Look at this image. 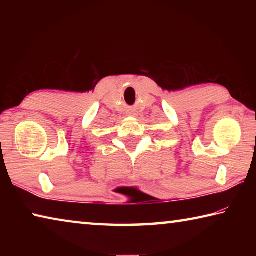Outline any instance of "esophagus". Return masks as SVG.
Segmentation results:
<instances>
[{
  "label": "esophagus",
  "instance_id": "34e87169",
  "mask_svg": "<svg viewBox=\"0 0 256 256\" xmlns=\"http://www.w3.org/2000/svg\"><path fill=\"white\" fill-rule=\"evenodd\" d=\"M133 115H136V114H133Z\"/></svg>",
  "mask_w": 256,
  "mask_h": 256
}]
</instances>
